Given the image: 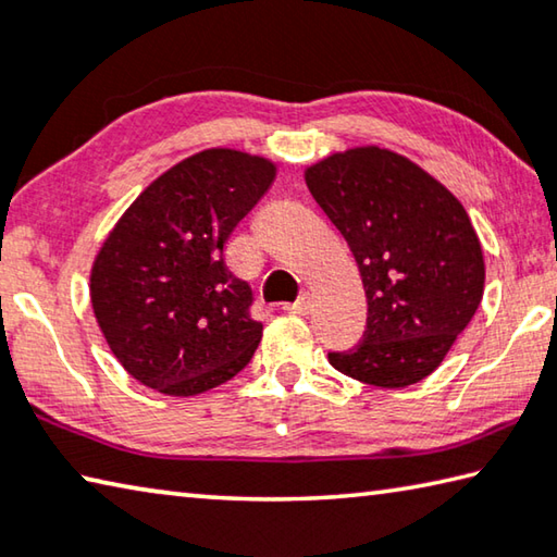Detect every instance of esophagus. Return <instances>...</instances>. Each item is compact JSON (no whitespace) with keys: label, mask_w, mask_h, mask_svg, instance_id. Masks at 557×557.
I'll return each mask as SVG.
<instances>
[{"label":"esophagus","mask_w":557,"mask_h":557,"mask_svg":"<svg viewBox=\"0 0 557 557\" xmlns=\"http://www.w3.org/2000/svg\"><path fill=\"white\" fill-rule=\"evenodd\" d=\"M282 309H285V312H289V314L307 317L309 312H312V299H309V297H301V299H297V301H295V305H285Z\"/></svg>","instance_id":"34e87169"}]
</instances>
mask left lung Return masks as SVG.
Masks as SVG:
<instances>
[{
    "label": "left lung",
    "mask_w": 557,
    "mask_h": 557,
    "mask_svg": "<svg viewBox=\"0 0 557 557\" xmlns=\"http://www.w3.org/2000/svg\"><path fill=\"white\" fill-rule=\"evenodd\" d=\"M305 182L351 248L369 301L363 338L329 363L375 388L428 379L484 297V252L465 206L375 145L319 159Z\"/></svg>",
    "instance_id": "obj_1"
}]
</instances>
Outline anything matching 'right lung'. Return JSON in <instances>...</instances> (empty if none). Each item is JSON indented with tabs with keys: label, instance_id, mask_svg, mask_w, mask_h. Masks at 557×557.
<instances>
[{
	"label": "right lung",
	"instance_id": "obj_1",
	"mask_svg": "<svg viewBox=\"0 0 557 557\" xmlns=\"http://www.w3.org/2000/svg\"><path fill=\"white\" fill-rule=\"evenodd\" d=\"M275 176L268 157L211 147L166 169L120 215L92 260L90 301L132 379L188 398L248 366L262 324L223 243Z\"/></svg>",
	"mask_w": 557,
	"mask_h": 557
}]
</instances>
